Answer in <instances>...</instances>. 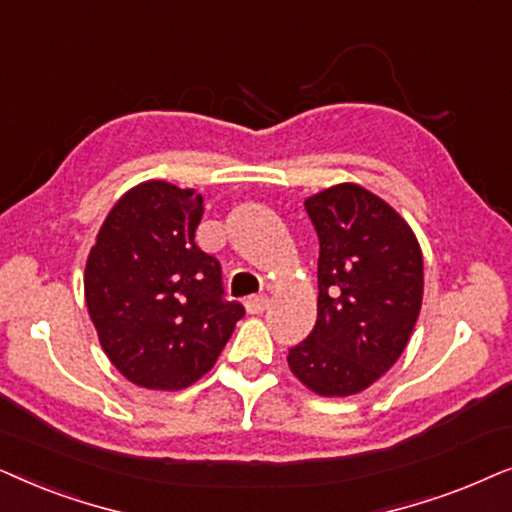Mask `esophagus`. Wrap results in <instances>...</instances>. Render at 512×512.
I'll use <instances>...</instances> for the list:
<instances>
[{"label": "esophagus", "instance_id": "1", "mask_svg": "<svg viewBox=\"0 0 512 512\" xmlns=\"http://www.w3.org/2000/svg\"><path fill=\"white\" fill-rule=\"evenodd\" d=\"M267 302H269L267 295H252V297L245 299L243 306H245V311L255 316V313H262L264 309H267Z\"/></svg>", "mask_w": 512, "mask_h": 512}]
</instances>
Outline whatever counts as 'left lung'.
I'll return each mask as SVG.
<instances>
[{
  "label": "left lung",
  "mask_w": 512,
  "mask_h": 512,
  "mask_svg": "<svg viewBox=\"0 0 512 512\" xmlns=\"http://www.w3.org/2000/svg\"><path fill=\"white\" fill-rule=\"evenodd\" d=\"M318 234V318L288 353L309 391L346 398L405 351L424 297V255L410 224L377 194L342 182L304 201Z\"/></svg>",
  "instance_id": "8db88e82"
}]
</instances>
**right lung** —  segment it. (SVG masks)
<instances>
[{"label": "right lung", "instance_id": "add662e5", "mask_svg": "<svg viewBox=\"0 0 512 512\" xmlns=\"http://www.w3.org/2000/svg\"><path fill=\"white\" fill-rule=\"evenodd\" d=\"M203 196L147 180L114 203L84 271L102 351L135 386L180 391L215 365L245 309L194 243Z\"/></svg>", "mask_w": 512, "mask_h": 512}]
</instances>
